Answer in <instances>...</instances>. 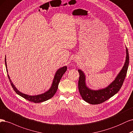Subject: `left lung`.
Here are the masks:
<instances>
[{"instance_id": "obj_1", "label": "left lung", "mask_w": 133, "mask_h": 133, "mask_svg": "<svg viewBox=\"0 0 133 133\" xmlns=\"http://www.w3.org/2000/svg\"><path fill=\"white\" fill-rule=\"evenodd\" d=\"M126 59L121 71L119 72L115 79L107 87L93 90L89 88L85 82V76L84 72L78 70L79 74L78 80V90L82 99L91 104H98L106 101L117 93L121 88L127 75L129 66V53L126 47Z\"/></svg>"}]
</instances>
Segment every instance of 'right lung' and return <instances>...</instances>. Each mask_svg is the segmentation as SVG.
<instances>
[{
    "label": "right lung",
    "mask_w": 133,
    "mask_h": 133,
    "mask_svg": "<svg viewBox=\"0 0 133 133\" xmlns=\"http://www.w3.org/2000/svg\"><path fill=\"white\" fill-rule=\"evenodd\" d=\"M5 66L6 68V72L8 74L7 65H6V56L5 57ZM67 66H63L58 69V70L56 71V74L55 75L52 85H51L50 89L48 91L45 92L44 93H42V94H40V95H35V96H30L20 92L19 90L15 87V85H14L13 83L12 82V81H11L10 77L8 74V78L9 79L10 82L11 83L12 88H13L14 91L18 94V95L23 97L25 99H26L30 102H32L36 103H41V102H45L46 101H48L50 99V98L53 97L56 92H57L58 83L59 82V81H60L61 78H62L63 74H65V72L67 71Z\"/></svg>",
    "instance_id": "right-lung-1"
}]
</instances>
